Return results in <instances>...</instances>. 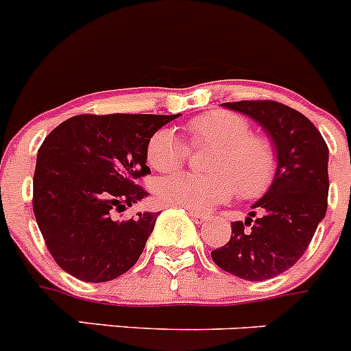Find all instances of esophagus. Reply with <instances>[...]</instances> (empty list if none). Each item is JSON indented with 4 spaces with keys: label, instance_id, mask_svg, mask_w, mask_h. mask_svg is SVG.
<instances>
[{
    "label": "esophagus",
    "instance_id": "obj_1",
    "mask_svg": "<svg viewBox=\"0 0 351 351\" xmlns=\"http://www.w3.org/2000/svg\"><path fill=\"white\" fill-rule=\"evenodd\" d=\"M189 216H191L192 221H195V223H197V225L206 223V221L209 220V216H208V215H202V213H194V211H191V213H189Z\"/></svg>",
    "mask_w": 351,
    "mask_h": 351
}]
</instances>
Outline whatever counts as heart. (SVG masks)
Wrapping results in <instances>:
<instances>
[{
  "label": "heart",
  "mask_w": 351,
  "mask_h": 351,
  "mask_svg": "<svg viewBox=\"0 0 351 351\" xmlns=\"http://www.w3.org/2000/svg\"><path fill=\"white\" fill-rule=\"evenodd\" d=\"M194 147H211V175L178 173L157 182L156 195L162 204L204 213L239 197L254 199L270 189L277 173V152L270 138L251 133L245 117L228 110H211L186 123ZM189 147L171 128H160L147 143V160L156 171H175L185 165Z\"/></svg>",
  "instance_id": "1"
}]
</instances>
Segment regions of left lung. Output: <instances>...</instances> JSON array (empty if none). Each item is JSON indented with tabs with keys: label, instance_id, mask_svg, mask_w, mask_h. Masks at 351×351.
<instances>
[{
	"label": "left lung",
	"instance_id": "1",
	"mask_svg": "<svg viewBox=\"0 0 351 351\" xmlns=\"http://www.w3.org/2000/svg\"><path fill=\"white\" fill-rule=\"evenodd\" d=\"M250 116L268 133L277 173L245 221L232 223V237L211 251L221 270L245 280L274 279L306 251L327 211L329 149L308 117L274 100L221 104Z\"/></svg>",
	"mask_w": 351,
	"mask_h": 351
}]
</instances>
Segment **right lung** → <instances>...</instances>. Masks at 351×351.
I'll use <instances>...</instances> for the list:
<instances>
[{"mask_svg": "<svg viewBox=\"0 0 351 351\" xmlns=\"http://www.w3.org/2000/svg\"><path fill=\"white\" fill-rule=\"evenodd\" d=\"M156 114H81L58 124L38 150L32 209L58 267L84 282H107L138 261L157 213L117 220L147 195V143L176 119Z\"/></svg>", "mask_w": 351, "mask_h": 351, "instance_id": "right-lung-1", "label": "right lung"}]
</instances>
